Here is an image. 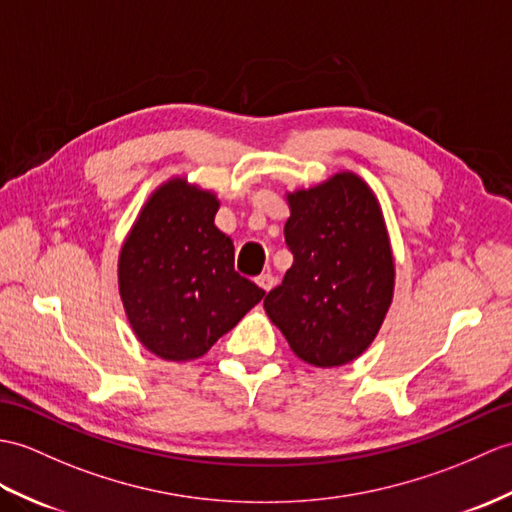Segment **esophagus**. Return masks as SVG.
<instances>
[{
    "instance_id": "1",
    "label": "esophagus",
    "mask_w": 512,
    "mask_h": 512,
    "mask_svg": "<svg viewBox=\"0 0 512 512\" xmlns=\"http://www.w3.org/2000/svg\"><path fill=\"white\" fill-rule=\"evenodd\" d=\"M255 283L259 285L261 290H266V292H270L272 290V285H275V277L270 275V272H264V275H259L257 279H255Z\"/></svg>"
}]
</instances>
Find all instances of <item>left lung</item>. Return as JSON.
I'll use <instances>...</instances> for the list:
<instances>
[{"instance_id":"8db88e82","label":"left lung","mask_w":512,"mask_h":512,"mask_svg":"<svg viewBox=\"0 0 512 512\" xmlns=\"http://www.w3.org/2000/svg\"><path fill=\"white\" fill-rule=\"evenodd\" d=\"M285 244L294 255L264 310L296 358L349 364L371 347L395 292V259L382 207L355 172L288 196Z\"/></svg>"}]
</instances>
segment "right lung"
I'll return each instance as SVG.
<instances>
[{
  "instance_id": "right-lung-1",
  "label": "right lung",
  "mask_w": 512,
  "mask_h": 512,
  "mask_svg": "<svg viewBox=\"0 0 512 512\" xmlns=\"http://www.w3.org/2000/svg\"><path fill=\"white\" fill-rule=\"evenodd\" d=\"M218 209L216 194L174 176L150 194L122 244L126 318L161 360L202 358L266 294L235 272L233 240L213 224Z\"/></svg>"
}]
</instances>
